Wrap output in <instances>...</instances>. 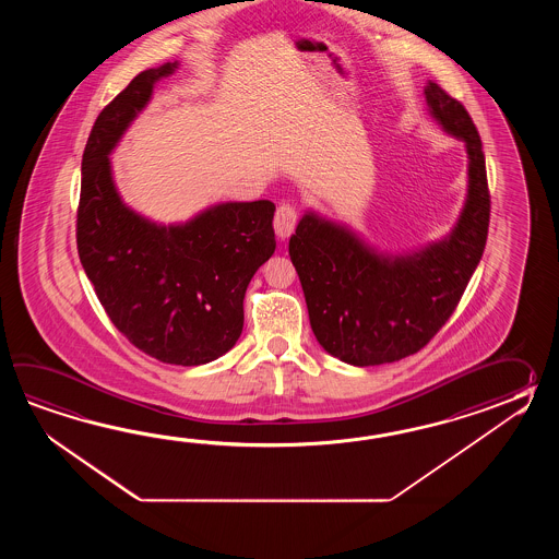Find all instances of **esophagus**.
Wrapping results in <instances>:
<instances>
[{
	"label": "esophagus",
	"instance_id": "1",
	"mask_svg": "<svg viewBox=\"0 0 559 559\" xmlns=\"http://www.w3.org/2000/svg\"><path fill=\"white\" fill-rule=\"evenodd\" d=\"M297 226V212L294 205L289 203H282L277 207L274 217L275 236L280 239L289 238L294 234Z\"/></svg>",
	"mask_w": 559,
	"mask_h": 559
}]
</instances>
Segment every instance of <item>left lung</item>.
Instances as JSON below:
<instances>
[{"label": "left lung", "instance_id": "8db88e82", "mask_svg": "<svg viewBox=\"0 0 559 559\" xmlns=\"http://www.w3.org/2000/svg\"><path fill=\"white\" fill-rule=\"evenodd\" d=\"M424 95L431 119L464 142L467 154V193L450 234L392 253L308 210L289 238L316 340L357 368L400 361L428 344L450 320L486 248L489 191L479 133L440 85L428 82Z\"/></svg>", "mask_w": 559, "mask_h": 559}]
</instances>
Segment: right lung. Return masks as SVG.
<instances>
[{"mask_svg": "<svg viewBox=\"0 0 559 559\" xmlns=\"http://www.w3.org/2000/svg\"><path fill=\"white\" fill-rule=\"evenodd\" d=\"M179 61L138 73L95 119L82 159L78 253L111 323L143 354L203 366L243 330V296L275 251V205L222 202L176 224L135 212L109 155Z\"/></svg>", "mask_w": 559, "mask_h": 559, "instance_id": "1", "label": "right lung"}]
</instances>
